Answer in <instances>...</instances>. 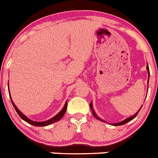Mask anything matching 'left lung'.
Listing matches in <instances>:
<instances>
[{
  "label": "left lung",
  "mask_w": 158,
  "mask_h": 158,
  "mask_svg": "<svg viewBox=\"0 0 158 158\" xmlns=\"http://www.w3.org/2000/svg\"><path fill=\"white\" fill-rule=\"evenodd\" d=\"M147 70H148V76H149V75H150V71H149V67H148V65H147ZM148 82H149V78H148ZM89 106H90V108H91V110H92V113H93V116H95V117L96 118V119H97V120H100V121H102V122H105V123H106V122L105 120H102V119H101V118H99V116H98L97 115H96V113H95L94 110H93V103H92V102H90V105H89ZM141 107H142V106H141ZM141 107H140V110H139L138 111H137V113H135V114H134V115H133L132 116H130V117L127 118V119H125L124 120H123V121H120V122H119V123H111V125H113V126H120V125H123V124H125V123H128V122H129V121H131V120H132L133 119H134V118H135L136 116H137V113H139V111H140V109H141Z\"/></svg>",
  "instance_id": "1"
}]
</instances>
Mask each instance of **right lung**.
<instances>
[{
	"label": "right lung",
	"instance_id": "obj_1",
	"mask_svg": "<svg viewBox=\"0 0 158 158\" xmlns=\"http://www.w3.org/2000/svg\"><path fill=\"white\" fill-rule=\"evenodd\" d=\"M10 100H11V102L12 104H13L14 107H15V110H16V112L18 113V114L19 115L20 117L22 119V120H24V121L27 122V123H30V124L33 125V126H35V127H45V126H48V125H50L52 124V123H56V122L59 121V120H61L62 118V116H64V114H65V111H66V109H67V101L65 102V105H64V107L62 109V110H61L60 112H59V113H57V114L55 116H53L52 118H51L50 120H45V121H42V122H38V121H33V120H30L29 118H27V116H25V115L23 114L22 113H21V111H20L18 109V107L15 106V104L14 103V102L12 101L11 99V97H10Z\"/></svg>",
	"mask_w": 158,
	"mask_h": 158
}]
</instances>
